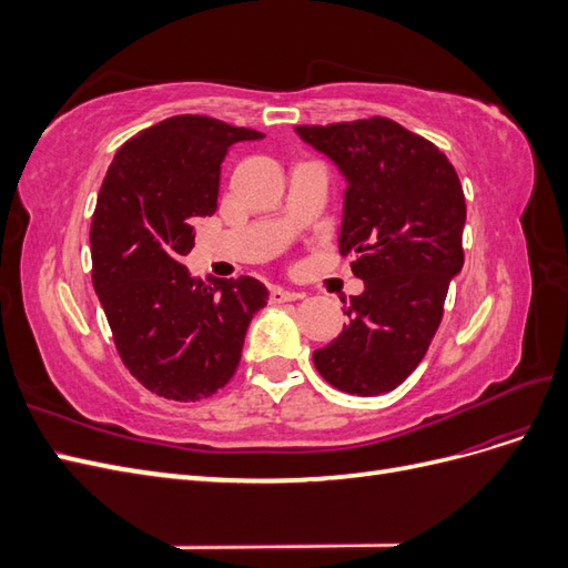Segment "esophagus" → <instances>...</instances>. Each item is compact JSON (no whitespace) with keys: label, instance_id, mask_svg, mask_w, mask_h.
Listing matches in <instances>:
<instances>
[{"label":"esophagus","instance_id":"obj_1","mask_svg":"<svg viewBox=\"0 0 568 568\" xmlns=\"http://www.w3.org/2000/svg\"><path fill=\"white\" fill-rule=\"evenodd\" d=\"M298 298H301V294H296V291H288L282 286L270 288V303H288V301H298Z\"/></svg>","mask_w":568,"mask_h":568}]
</instances>
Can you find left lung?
Here are the masks:
<instances>
[{
  "label": "left lung",
  "mask_w": 568,
  "mask_h": 568,
  "mask_svg": "<svg viewBox=\"0 0 568 568\" xmlns=\"http://www.w3.org/2000/svg\"><path fill=\"white\" fill-rule=\"evenodd\" d=\"M296 132L346 178L338 251L355 257L351 270L365 282L343 301L348 324L313 363L338 390L388 393L422 363L464 265L459 178L438 146L388 118Z\"/></svg>",
  "instance_id": "obj_1"
}]
</instances>
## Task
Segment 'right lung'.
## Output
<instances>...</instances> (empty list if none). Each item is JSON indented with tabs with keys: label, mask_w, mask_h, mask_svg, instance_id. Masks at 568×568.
I'll return each mask as SVG.
<instances>
[{
	"label": "right lung",
	"mask_w": 568,
	"mask_h": 568,
	"mask_svg": "<svg viewBox=\"0 0 568 568\" xmlns=\"http://www.w3.org/2000/svg\"><path fill=\"white\" fill-rule=\"evenodd\" d=\"M263 132L173 115L118 149L92 215V284L120 359L151 393L194 403L225 386L267 288L253 277L194 280L182 255L217 209L220 163Z\"/></svg>",
	"instance_id": "right-lung-1"
}]
</instances>
